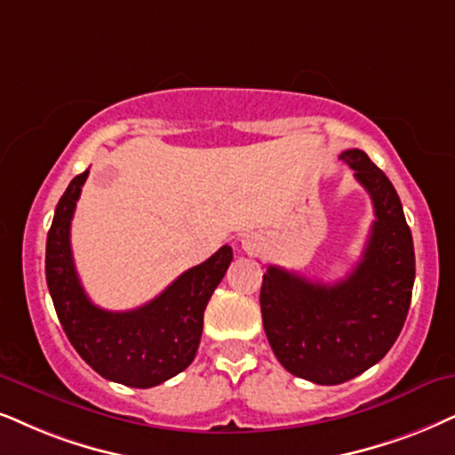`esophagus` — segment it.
Segmentation results:
<instances>
[{"label":"esophagus","mask_w":455,"mask_h":455,"mask_svg":"<svg viewBox=\"0 0 455 455\" xmlns=\"http://www.w3.org/2000/svg\"><path fill=\"white\" fill-rule=\"evenodd\" d=\"M241 247H243L245 254L256 256V254H260V251H262V247H264V239L260 237V235L250 233V235H245L243 239H241Z\"/></svg>","instance_id":"34e87169"}]
</instances>
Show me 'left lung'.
<instances>
[{"mask_svg":"<svg viewBox=\"0 0 455 455\" xmlns=\"http://www.w3.org/2000/svg\"><path fill=\"white\" fill-rule=\"evenodd\" d=\"M370 193L376 220L363 258L338 283H317L279 267L262 277V325L287 371L315 384H342L388 353L416 279L411 231L393 182L359 148L340 153Z\"/></svg>","mask_w":455,"mask_h":455,"instance_id":"left-lung-1","label":"left lung"}]
</instances>
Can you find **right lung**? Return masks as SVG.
I'll list each match as a JSON object with an SVG mask.
<instances>
[{
	"label": "right lung",
	"mask_w": 455,
	"mask_h": 455,
	"mask_svg": "<svg viewBox=\"0 0 455 455\" xmlns=\"http://www.w3.org/2000/svg\"><path fill=\"white\" fill-rule=\"evenodd\" d=\"M90 170L67 187L48 241L45 281L68 342L92 370L111 382L151 388L191 365L204 331V310L233 260L231 245L185 270L157 298L134 310L96 307L84 291L71 251V220Z\"/></svg>",
	"instance_id": "1"
}]
</instances>
